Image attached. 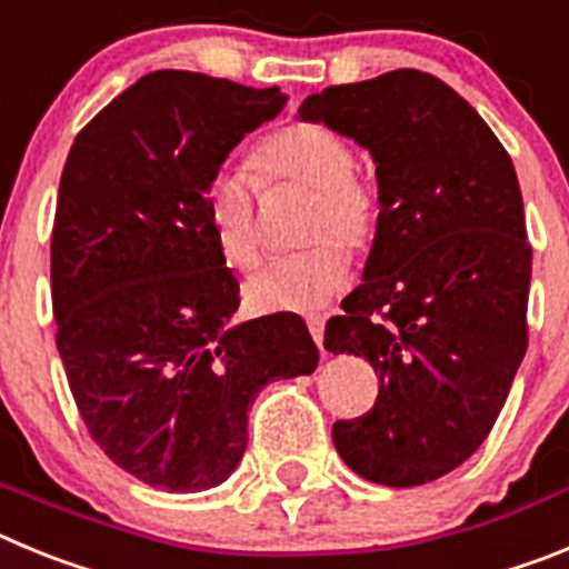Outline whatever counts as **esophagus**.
Segmentation results:
<instances>
[{"label": "esophagus", "mask_w": 569, "mask_h": 569, "mask_svg": "<svg viewBox=\"0 0 569 569\" xmlns=\"http://www.w3.org/2000/svg\"><path fill=\"white\" fill-rule=\"evenodd\" d=\"M308 328H310V336H313V341L319 345V350H321V345H325V316L310 313L308 316Z\"/></svg>", "instance_id": "1"}]
</instances>
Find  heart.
<instances>
[{"instance_id": "b5f03b06", "label": "heart", "mask_w": 569, "mask_h": 569, "mask_svg": "<svg viewBox=\"0 0 569 569\" xmlns=\"http://www.w3.org/2000/svg\"><path fill=\"white\" fill-rule=\"evenodd\" d=\"M259 184L293 182L313 190L305 239L308 250L273 261L248 284L261 310H313L333 299L350 276V247L365 253L381 224V190L356 168L350 142L321 122H293L264 136L250 153ZM204 213L216 248L230 268L250 273L261 261L256 184L241 170H224L204 190Z\"/></svg>"}]
</instances>
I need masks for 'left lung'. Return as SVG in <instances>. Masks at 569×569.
Listing matches in <instances>:
<instances>
[{"instance_id": "8db88e82", "label": "left lung", "mask_w": 569, "mask_h": 569, "mask_svg": "<svg viewBox=\"0 0 569 569\" xmlns=\"http://www.w3.org/2000/svg\"><path fill=\"white\" fill-rule=\"evenodd\" d=\"M376 159L381 224L365 281L325 328L365 356L379 396L336 421L361 479L416 487L479 450L527 350L532 248L510 153L450 84L421 70L333 84L301 102Z\"/></svg>"}]
</instances>
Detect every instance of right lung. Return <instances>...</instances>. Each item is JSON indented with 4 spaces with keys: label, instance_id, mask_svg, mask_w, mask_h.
I'll return each instance as SVG.
<instances>
[{
    "label": "right lung",
    "instance_id": "obj_1",
    "mask_svg": "<svg viewBox=\"0 0 569 569\" xmlns=\"http://www.w3.org/2000/svg\"><path fill=\"white\" fill-rule=\"evenodd\" d=\"M284 108L279 88L156 70L73 139L50 236L57 347L88 433L150 487L222 485L268 381L313 373L296 313L233 325L239 281L204 190L230 150Z\"/></svg>",
    "mask_w": 569,
    "mask_h": 569
}]
</instances>
